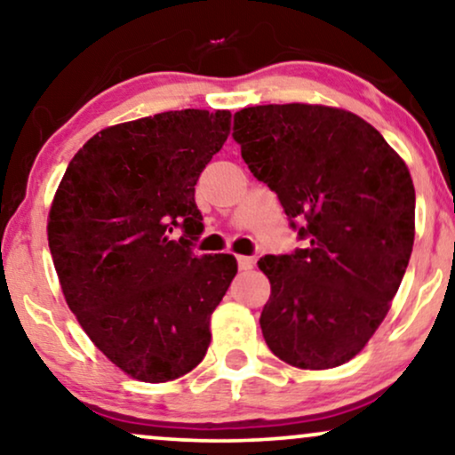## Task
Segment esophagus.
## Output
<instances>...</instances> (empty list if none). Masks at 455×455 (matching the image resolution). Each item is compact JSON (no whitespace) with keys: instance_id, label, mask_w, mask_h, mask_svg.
<instances>
[{"instance_id":"34e87169","label":"esophagus","mask_w":455,"mask_h":455,"mask_svg":"<svg viewBox=\"0 0 455 455\" xmlns=\"http://www.w3.org/2000/svg\"><path fill=\"white\" fill-rule=\"evenodd\" d=\"M238 267L242 271H248L254 267V259L252 257H238Z\"/></svg>"}]
</instances>
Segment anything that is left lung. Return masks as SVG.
Returning <instances> with one entry per match:
<instances>
[{
  "mask_svg": "<svg viewBox=\"0 0 455 455\" xmlns=\"http://www.w3.org/2000/svg\"><path fill=\"white\" fill-rule=\"evenodd\" d=\"M234 139L308 240L259 260L271 283L260 313L267 346L296 369L344 364L389 313L412 254L408 165L369 122L327 105L240 109Z\"/></svg>",
  "mask_w": 455,
  "mask_h": 455,
  "instance_id": "left-lung-1",
  "label": "left lung"
}]
</instances>
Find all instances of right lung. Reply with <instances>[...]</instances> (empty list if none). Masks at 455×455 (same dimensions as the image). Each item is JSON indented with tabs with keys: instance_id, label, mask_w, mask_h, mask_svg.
Here are the masks:
<instances>
[{
	"instance_id": "right-lung-1",
	"label": "right lung",
	"mask_w": 455,
	"mask_h": 455,
	"mask_svg": "<svg viewBox=\"0 0 455 455\" xmlns=\"http://www.w3.org/2000/svg\"><path fill=\"white\" fill-rule=\"evenodd\" d=\"M229 126L228 109L116 124L84 142L55 190L47 238L68 307L136 381H173L201 363L238 273L234 254L190 248L203 232L195 186Z\"/></svg>"
}]
</instances>
